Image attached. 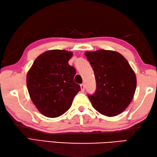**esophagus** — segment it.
<instances>
[{
  "label": "esophagus",
  "instance_id": "esophagus-1",
  "mask_svg": "<svg viewBox=\"0 0 157 157\" xmlns=\"http://www.w3.org/2000/svg\"><path fill=\"white\" fill-rule=\"evenodd\" d=\"M80 87H81V91L83 92V91H84V89H85V86H84V84H80Z\"/></svg>",
  "mask_w": 157,
  "mask_h": 157
}]
</instances>
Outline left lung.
Instances as JSON below:
<instances>
[{
  "instance_id": "obj_1",
  "label": "left lung",
  "mask_w": 157,
  "mask_h": 157,
  "mask_svg": "<svg viewBox=\"0 0 157 157\" xmlns=\"http://www.w3.org/2000/svg\"><path fill=\"white\" fill-rule=\"evenodd\" d=\"M96 80V91L89 95L93 107L102 115L116 116L126 109L134 98L136 77L123 55L113 50L87 51Z\"/></svg>"
}]
</instances>
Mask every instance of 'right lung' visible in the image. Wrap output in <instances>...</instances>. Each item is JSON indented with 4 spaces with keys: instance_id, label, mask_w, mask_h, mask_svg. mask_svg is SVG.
Here are the masks:
<instances>
[{
    "instance_id": "obj_1",
    "label": "right lung",
    "mask_w": 157,
    "mask_h": 157,
    "mask_svg": "<svg viewBox=\"0 0 157 157\" xmlns=\"http://www.w3.org/2000/svg\"><path fill=\"white\" fill-rule=\"evenodd\" d=\"M73 52L50 50L34 60L26 77L32 101L39 112L48 118H57L71 107L80 86L74 82L76 71L68 64Z\"/></svg>"
}]
</instances>
